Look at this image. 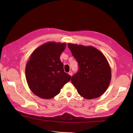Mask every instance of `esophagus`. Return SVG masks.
<instances>
[{
	"label": "esophagus",
	"mask_w": 133,
	"mask_h": 133,
	"mask_svg": "<svg viewBox=\"0 0 133 133\" xmlns=\"http://www.w3.org/2000/svg\"><path fill=\"white\" fill-rule=\"evenodd\" d=\"M68 74H69L70 76H72V75H73V72H72L71 71H70L69 73H68Z\"/></svg>",
	"instance_id": "34e87169"
}]
</instances>
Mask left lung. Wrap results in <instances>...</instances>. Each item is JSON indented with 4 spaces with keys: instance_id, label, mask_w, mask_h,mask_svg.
Returning <instances> with one entry per match:
<instances>
[{
    "instance_id": "1",
    "label": "left lung",
    "mask_w": 133,
    "mask_h": 133,
    "mask_svg": "<svg viewBox=\"0 0 133 133\" xmlns=\"http://www.w3.org/2000/svg\"><path fill=\"white\" fill-rule=\"evenodd\" d=\"M78 63V70L72 76V84L78 93L87 99L101 96L111 80V70L106 58L92 46L68 44Z\"/></svg>"
}]
</instances>
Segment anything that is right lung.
I'll return each mask as SVG.
<instances>
[{
    "label": "right lung",
    "mask_w": 133,
    "mask_h": 133,
    "mask_svg": "<svg viewBox=\"0 0 133 133\" xmlns=\"http://www.w3.org/2000/svg\"><path fill=\"white\" fill-rule=\"evenodd\" d=\"M65 47V43L49 42L31 54L25 68L26 79L30 90L39 97H54L70 81L71 76L64 72L60 59Z\"/></svg>",
    "instance_id": "1"
}]
</instances>
